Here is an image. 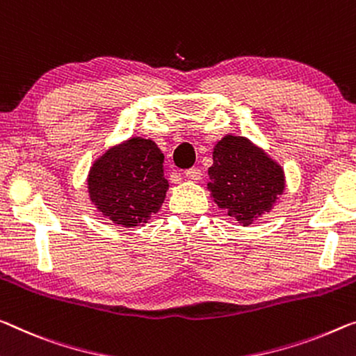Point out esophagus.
I'll use <instances>...</instances> for the list:
<instances>
[{
  "instance_id": "obj_1",
  "label": "esophagus",
  "mask_w": 356,
  "mask_h": 356,
  "mask_svg": "<svg viewBox=\"0 0 356 356\" xmlns=\"http://www.w3.org/2000/svg\"><path fill=\"white\" fill-rule=\"evenodd\" d=\"M184 177L188 179H194V181H197V179H200V177H202V172H200V168L193 167V168H189V170L184 172Z\"/></svg>"
}]
</instances>
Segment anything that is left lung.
Masks as SVG:
<instances>
[{"mask_svg":"<svg viewBox=\"0 0 356 356\" xmlns=\"http://www.w3.org/2000/svg\"><path fill=\"white\" fill-rule=\"evenodd\" d=\"M207 184L215 204L243 226L270 211L285 191V172L245 136L226 135L215 145Z\"/></svg>","mask_w":356,"mask_h":356,"instance_id":"obj_1","label":"left lung"}]
</instances>
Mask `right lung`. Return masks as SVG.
I'll return each mask as SVG.
<instances>
[{
    "label": "right lung",
    "instance_id": "obj_1",
    "mask_svg": "<svg viewBox=\"0 0 356 356\" xmlns=\"http://www.w3.org/2000/svg\"><path fill=\"white\" fill-rule=\"evenodd\" d=\"M97 210L122 227H140L165 200L163 154L152 140L134 136L98 157L87 177Z\"/></svg>",
    "mask_w": 356,
    "mask_h": 356
}]
</instances>
